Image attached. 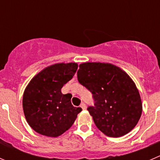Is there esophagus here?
I'll return each mask as SVG.
<instances>
[{
  "mask_svg": "<svg viewBox=\"0 0 160 160\" xmlns=\"http://www.w3.org/2000/svg\"><path fill=\"white\" fill-rule=\"evenodd\" d=\"M80 107H81L83 109V110H85V109L86 108V104H84V103H82V104H80Z\"/></svg>",
  "mask_w": 160,
  "mask_h": 160,
  "instance_id": "esophagus-1",
  "label": "esophagus"
}]
</instances>
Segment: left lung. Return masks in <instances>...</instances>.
Instances as JSON below:
<instances>
[{"label":"left lung","instance_id":"left-lung-1","mask_svg":"<svg viewBox=\"0 0 160 160\" xmlns=\"http://www.w3.org/2000/svg\"><path fill=\"white\" fill-rule=\"evenodd\" d=\"M78 80L92 93L88 108L97 128L106 136L118 138L131 131L142 113V102L134 82L126 71L109 63L79 65Z\"/></svg>","mask_w":160,"mask_h":160}]
</instances>
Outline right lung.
Segmentation results:
<instances>
[{"mask_svg":"<svg viewBox=\"0 0 160 160\" xmlns=\"http://www.w3.org/2000/svg\"><path fill=\"white\" fill-rule=\"evenodd\" d=\"M78 69L77 63H59L48 66L30 81L22 96L26 120L34 131L56 138L71 128L81 108L71 104V94L61 89Z\"/></svg>","mask_w":160,"mask_h":160,"instance_id":"obj_1","label":"right lung"}]
</instances>
